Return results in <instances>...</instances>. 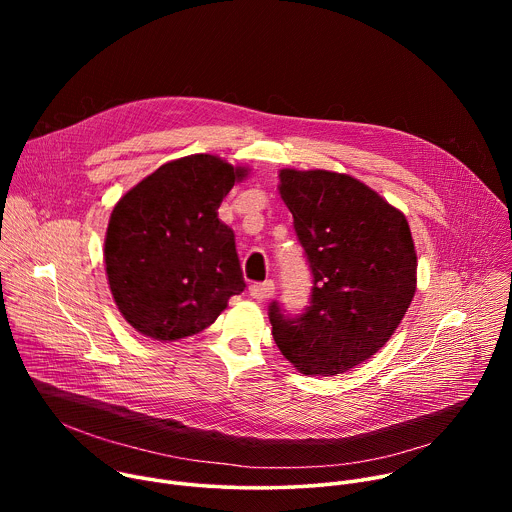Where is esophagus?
<instances>
[{
    "label": "esophagus",
    "mask_w": 512,
    "mask_h": 512,
    "mask_svg": "<svg viewBox=\"0 0 512 512\" xmlns=\"http://www.w3.org/2000/svg\"><path fill=\"white\" fill-rule=\"evenodd\" d=\"M273 289H275V285H273V281L269 279V281H263V283H253V285L249 287V294H251V298L257 300V302H265V300H269V298L273 296Z\"/></svg>",
    "instance_id": "obj_1"
}]
</instances>
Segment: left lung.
I'll use <instances>...</instances> for the list:
<instances>
[{"label":"left lung","instance_id":"obj_1","mask_svg":"<svg viewBox=\"0 0 512 512\" xmlns=\"http://www.w3.org/2000/svg\"><path fill=\"white\" fill-rule=\"evenodd\" d=\"M279 194L314 277L304 314L273 302L281 354L302 375L332 377L379 352L401 324L417 283L405 214L373 188L328 170H279Z\"/></svg>","mask_w":512,"mask_h":512}]
</instances>
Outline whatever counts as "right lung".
<instances>
[{"instance_id":"add662e5","label":"right lung","mask_w":512,"mask_h":512,"mask_svg":"<svg viewBox=\"0 0 512 512\" xmlns=\"http://www.w3.org/2000/svg\"><path fill=\"white\" fill-rule=\"evenodd\" d=\"M247 174L194 154L160 166L115 204L105 271L121 316L139 334L160 342L198 334L245 289L235 233L218 206Z\"/></svg>"}]
</instances>
